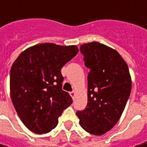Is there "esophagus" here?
<instances>
[{
    "instance_id": "1",
    "label": "esophagus",
    "mask_w": 147,
    "mask_h": 147,
    "mask_svg": "<svg viewBox=\"0 0 147 147\" xmlns=\"http://www.w3.org/2000/svg\"><path fill=\"white\" fill-rule=\"evenodd\" d=\"M69 94H70V96L72 97V98H74V97H75V95H76V92L74 90V91H72V92H70L69 93Z\"/></svg>"
}]
</instances>
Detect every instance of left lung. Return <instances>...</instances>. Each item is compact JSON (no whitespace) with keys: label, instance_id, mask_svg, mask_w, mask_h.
I'll list each match as a JSON object with an SVG mask.
<instances>
[{"label":"left lung","instance_id":"8db88e82","mask_svg":"<svg viewBox=\"0 0 147 147\" xmlns=\"http://www.w3.org/2000/svg\"><path fill=\"white\" fill-rule=\"evenodd\" d=\"M88 74V103L78 111L81 126L86 132L102 135L118 122L131 91L129 68L114 49L99 42L82 45Z\"/></svg>","mask_w":147,"mask_h":147}]
</instances>
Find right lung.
<instances>
[{
    "label": "right lung",
    "instance_id": "1",
    "mask_svg": "<svg viewBox=\"0 0 147 147\" xmlns=\"http://www.w3.org/2000/svg\"><path fill=\"white\" fill-rule=\"evenodd\" d=\"M78 53L76 45L41 43L26 49L10 70V96L21 122L32 132H50L73 102L62 90L61 69Z\"/></svg>",
    "mask_w": 147,
    "mask_h": 147
}]
</instances>
